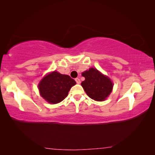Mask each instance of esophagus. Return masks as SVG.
I'll list each match as a JSON object with an SVG mask.
<instances>
[{
  "label": "esophagus",
  "mask_w": 155,
  "mask_h": 155,
  "mask_svg": "<svg viewBox=\"0 0 155 155\" xmlns=\"http://www.w3.org/2000/svg\"><path fill=\"white\" fill-rule=\"evenodd\" d=\"M75 82H77V84H80V80L79 78H75Z\"/></svg>",
  "instance_id": "obj_1"
}]
</instances>
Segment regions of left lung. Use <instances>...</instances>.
<instances>
[{
    "label": "left lung",
    "mask_w": 155,
    "mask_h": 155,
    "mask_svg": "<svg viewBox=\"0 0 155 155\" xmlns=\"http://www.w3.org/2000/svg\"><path fill=\"white\" fill-rule=\"evenodd\" d=\"M82 75L85 80L81 85L89 97L95 101H102L107 98L113 90L114 84L109 78L103 75L98 70L91 68L83 72Z\"/></svg>",
    "instance_id": "obj_1"
}]
</instances>
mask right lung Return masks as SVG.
Listing matches in <instances>:
<instances>
[{
	"label": "right lung",
	"mask_w": 155,
	"mask_h": 155,
	"mask_svg": "<svg viewBox=\"0 0 155 155\" xmlns=\"http://www.w3.org/2000/svg\"><path fill=\"white\" fill-rule=\"evenodd\" d=\"M76 82L68 75H63L57 71L47 74L38 84L41 96L49 104H58L68 94Z\"/></svg>",
	"instance_id": "right-lung-1"
}]
</instances>
